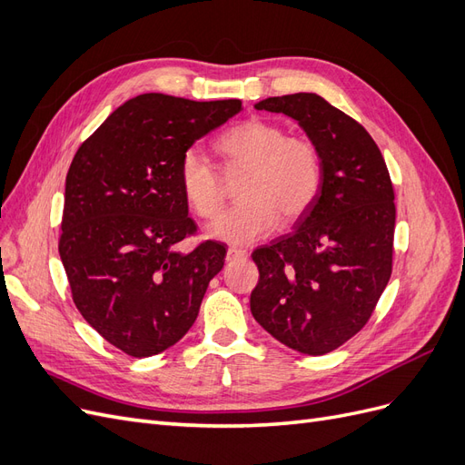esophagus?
Returning a JSON list of instances; mask_svg holds the SVG:
<instances>
[{
	"mask_svg": "<svg viewBox=\"0 0 465 465\" xmlns=\"http://www.w3.org/2000/svg\"><path fill=\"white\" fill-rule=\"evenodd\" d=\"M248 252L244 248H236V246H231L227 250V262H234V260H241V258H246Z\"/></svg>",
	"mask_w": 465,
	"mask_h": 465,
	"instance_id": "1",
	"label": "esophagus"
}]
</instances>
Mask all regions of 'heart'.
<instances>
[{"label":"heart","mask_w":465,"mask_h":465,"mask_svg":"<svg viewBox=\"0 0 465 465\" xmlns=\"http://www.w3.org/2000/svg\"><path fill=\"white\" fill-rule=\"evenodd\" d=\"M227 163L248 166L241 202L209 224V234L229 244H250L270 234L279 221L302 219L316 203L323 166L318 147L308 137L287 135L279 124L246 120L217 137ZM178 182L192 209L203 219L217 215L223 193L215 168L205 154L190 147L178 164Z\"/></svg>","instance_id":"b5f03b06"}]
</instances>
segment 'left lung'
Returning a JSON list of instances; mask_svg holds the SVG:
<instances>
[{
  "instance_id": "left-lung-1",
  "label": "left lung",
  "mask_w": 465,
  "mask_h": 465,
  "mask_svg": "<svg viewBox=\"0 0 465 465\" xmlns=\"http://www.w3.org/2000/svg\"><path fill=\"white\" fill-rule=\"evenodd\" d=\"M256 108L299 122L322 154L323 182L294 231L252 254L260 281L250 311L277 341L326 355L364 328L390 281V173L371 134L314 93L270 96Z\"/></svg>"
}]
</instances>
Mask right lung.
Instances as JSON below:
<instances>
[{
	"instance_id": "add662e5",
	"label": "right lung",
	"mask_w": 465,
	"mask_h": 465,
	"mask_svg": "<svg viewBox=\"0 0 465 465\" xmlns=\"http://www.w3.org/2000/svg\"><path fill=\"white\" fill-rule=\"evenodd\" d=\"M242 110L236 98H130L77 149L65 178L60 258L81 316L125 355L163 353L198 318L227 244L195 234L178 164L200 137Z\"/></svg>"
}]
</instances>
